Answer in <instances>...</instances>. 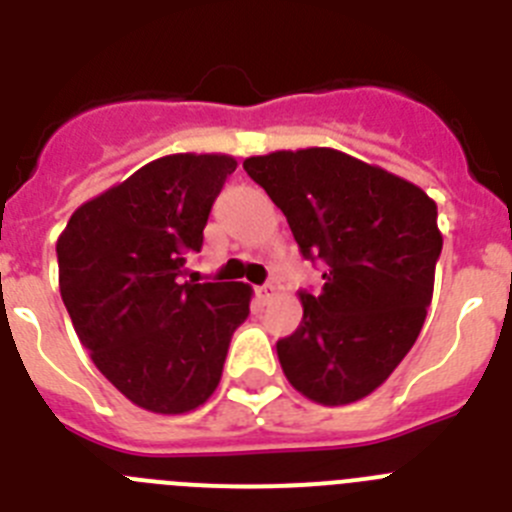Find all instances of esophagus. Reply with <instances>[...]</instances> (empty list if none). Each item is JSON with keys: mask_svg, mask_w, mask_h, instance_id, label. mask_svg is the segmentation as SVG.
Returning a JSON list of instances; mask_svg holds the SVG:
<instances>
[{"mask_svg": "<svg viewBox=\"0 0 512 512\" xmlns=\"http://www.w3.org/2000/svg\"><path fill=\"white\" fill-rule=\"evenodd\" d=\"M274 295H277V287H274V284H264V287L256 289V297H259L261 302L274 300Z\"/></svg>", "mask_w": 512, "mask_h": 512, "instance_id": "obj_1", "label": "esophagus"}]
</instances>
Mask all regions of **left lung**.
Returning <instances> with one entry per match:
<instances>
[{"instance_id":"obj_1","label":"left lung","mask_w":512,"mask_h":512,"mask_svg":"<svg viewBox=\"0 0 512 512\" xmlns=\"http://www.w3.org/2000/svg\"><path fill=\"white\" fill-rule=\"evenodd\" d=\"M284 212L323 289L300 292L302 323L277 343L284 377L307 400L372 395L413 348L431 305L443 235L436 202L413 182L336 148L243 161Z\"/></svg>"}]
</instances>
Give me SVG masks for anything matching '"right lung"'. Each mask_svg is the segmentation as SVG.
<instances>
[{
  "mask_svg": "<svg viewBox=\"0 0 512 512\" xmlns=\"http://www.w3.org/2000/svg\"><path fill=\"white\" fill-rule=\"evenodd\" d=\"M238 161L171 153L79 207L58 235V287L94 366L133 405L182 415L210 400L248 318L243 282H182Z\"/></svg>",
  "mask_w": 512,
  "mask_h": 512,
  "instance_id": "obj_1",
  "label": "right lung"
}]
</instances>
